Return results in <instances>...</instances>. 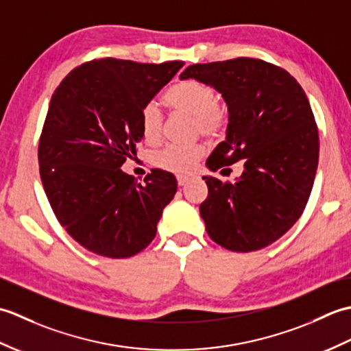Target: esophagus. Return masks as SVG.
Listing matches in <instances>:
<instances>
[{
    "mask_svg": "<svg viewBox=\"0 0 351 351\" xmlns=\"http://www.w3.org/2000/svg\"><path fill=\"white\" fill-rule=\"evenodd\" d=\"M176 180H178V185H181V187H182V185L187 184L191 180V178L189 175H178Z\"/></svg>",
    "mask_w": 351,
    "mask_h": 351,
    "instance_id": "1",
    "label": "esophagus"
}]
</instances>
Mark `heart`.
I'll return each mask as SVG.
<instances>
[{"mask_svg": "<svg viewBox=\"0 0 351 351\" xmlns=\"http://www.w3.org/2000/svg\"><path fill=\"white\" fill-rule=\"evenodd\" d=\"M164 104L173 111L193 117V131L208 138L221 136L228 125V110L217 102V93L211 86L197 80H182L171 86L164 95ZM141 136L147 143L161 137L162 119L158 108L149 104L140 113ZM205 154L199 141L190 145H167L154 154V164L173 173H189Z\"/></svg>", "mask_w": 351, "mask_h": 351, "instance_id": "heart-1", "label": "heart"}]
</instances>
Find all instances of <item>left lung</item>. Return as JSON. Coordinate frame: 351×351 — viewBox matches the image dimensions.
<instances>
[{"label":"left lung","mask_w":351,"mask_h":351,"mask_svg":"<svg viewBox=\"0 0 351 351\" xmlns=\"http://www.w3.org/2000/svg\"><path fill=\"white\" fill-rule=\"evenodd\" d=\"M187 78L214 87L228 106L226 140L206 167L244 160L235 182L204 176L206 232L228 250L264 249L299 220L314 185L319 140L306 93L285 69L249 57L191 64L181 73Z\"/></svg>","instance_id":"obj_1"}]
</instances>
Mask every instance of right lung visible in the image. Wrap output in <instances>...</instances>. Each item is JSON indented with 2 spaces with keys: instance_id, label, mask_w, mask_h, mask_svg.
<instances>
[{
  "instance_id": "obj_1",
  "label": "right lung",
  "mask_w": 351,
  "mask_h": 351,
  "mask_svg": "<svg viewBox=\"0 0 351 351\" xmlns=\"http://www.w3.org/2000/svg\"><path fill=\"white\" fill-rule=\"evenodd\" d=\"M182 66L99 58L71 71L52 95L39 140L42 184L60 225L96 255L146 249L175 196L170 171L152 169L140 184L121 167L143 138L141 110Z\"/></svg>"
}]
</instances>
